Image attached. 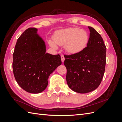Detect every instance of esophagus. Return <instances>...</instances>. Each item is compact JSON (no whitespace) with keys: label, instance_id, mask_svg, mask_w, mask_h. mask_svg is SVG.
Instances as JSON below:
<instances>
[{"label":"esophagus","instance_id":"34e87169","mask_svg":"<svg viewBox=\"0 0 122 122\" xmlns=\"http://www.w3.org/2000/svg\"><path fill=\"white\" fill-rule=\"evenodd\" d=\"M61 60L62 62H64L65 60V58L63 55H61Z\"/></svg>","mask_w":122,"mask_h":122}]
</instances>
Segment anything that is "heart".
<instances>
[{
  "label": "heart",
  "instance_id": "heart-1",
  "mask_svg": "<svg viewBox=\"0 0 122 122\" xmlns=\"http://www.w3.org/2000/svg\"><path fill=\"white\" fill-rule=\"evenodd\" d=\"M90 36L88 32L79 28H68L61 29L54 34L53 40H49V45L56 49L58 45L63 46L67 52L77 54L86 48L89 42Z\"/></svg>",
  "mask_w": 122,
  "mask_h": 122
}]
</instances>
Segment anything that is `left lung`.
Here are the masks:
<instances>
[{"label":"left lung","instance_id":"8db88e82","mask_svg":"<svg viewBox=\"0 0 122 122\" xmlns=\"http://www.w3.org/2000/svg\"><path fill=\"white\" fill-rule=\"evenodd\" d=\"M86 48L77 54L65 55L66 80L69 87L77 93L85 94L100 84L106 65V47L101 35L92 27Z\"/></svg>","mask_w":122,"mask_h":122}]
</instances>
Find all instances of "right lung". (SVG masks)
<instances>
[{
	"label": "right lung",
	"instance_id": "obj_1",
	"mask_svg": "<svg viewBox=\"0 0 122 122\" xmlns=\"http://www.w3.org/2000/svg\"><path fill=\"white\" fill-rule=\"evenodd\" d=\"M37 29L25 30L18 39L13 53V70L20 86L32 94L46 88L48 77L61 64L60 54L46 53V46Z\"/></svg>",
	"mask_w": 122,
	"mask_h": 122
}]
</instances>
